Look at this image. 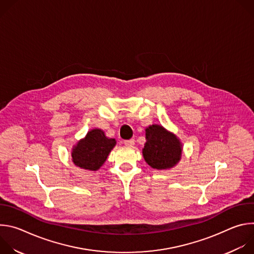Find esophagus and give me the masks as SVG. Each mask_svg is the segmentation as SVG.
<instances>
[{
    "label": "esophagus",
    "instance_id": "esophagus-1",
    "mask_svg": "<svg viewBox=\"0 0 254 254\" xmlns=\"http://www.w3.org/2000/svg\"><path fill=\"white\" fill-rule=\"evenodd\" d=\"M124 143L126 144V146L132 147L133 144H134V139H133V138H130V139H125V140H124Z\"/></svg>",
    "mask_w": 254,
    "mask_h": 254
}]
</instances>
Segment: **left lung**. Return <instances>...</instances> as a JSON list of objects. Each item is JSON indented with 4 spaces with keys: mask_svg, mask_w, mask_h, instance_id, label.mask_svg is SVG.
<instances>
[{
    "mask_svg": "<svg viewBox=\"0 0 254 254\" xmlns=\"http://www.w3.org/2000/svg\"><path fill=\"white\" fill-rule=\"evenodd\" d=\"M146 138L142 156L152 168L166 170L180 161L182 144L175 134L167 131L162 126L149 127L146 129Z\"/></svg>",
    "mask_w": 254,
    "mask_h": 254,
    "instance_id": "8db88e82",
    "label": "left lung"
}]
</instances>
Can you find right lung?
<instances>
[{
	"label": "right lung",
	"instance_id": "right-lung-1",
	"mask_svg": "<svg viewBox=\"0 0 254 254\" xmlns=\"http://www.w3.org/2000/svg\"><path fill=\"white\" fill-rule=\"evenodd\" d=\"M116 143L115 138L106 137L101 129H92L74 147L72 161L77 167L96 171L103 165Z\"/></svg>",
	"mask_w": 254,
	"mask_h": 254
}]
</instances>
